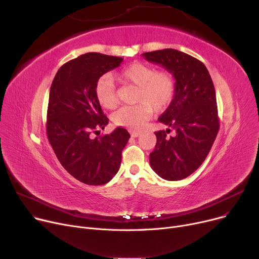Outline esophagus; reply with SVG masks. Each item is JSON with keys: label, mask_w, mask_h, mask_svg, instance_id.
Here are the masks:
<instances>
[{"label": "esophagus", "mask_w": 259, "mask_h": 259, "mask_svg": "<svg viewBox=\"0 0 259 259\" xmlns=\"http://www.w3.org/2000/svg\"><path fill=\"white\" fill-rule=\"evenodd\" d=\"M130 134H131L132 138H138L139 135L141 134V132L140 131H130Z\"/></svg>", "instance_id": "1"}]
</instances>
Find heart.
I'll return each instance as SVG.
<instances>
[{"mask_svg": "<svg viewBox=\"0 0 259 259\" xmlns=\"http://www.w3.org/2000/svg\"><path fill=\"white\" fill-rule=\"evenodd\" d=\"M114 77L121 84L138 87L134 106H125L112 115L116 126L129 129H140L151 116L153 110L160 112L172 102L176 81L167 70L156 71L152 66L143 63H132L121 69ZM95 97L105 109H113L117 104L116 89L110 76L101 77L95 86Z\"/></svg>", "mask_w": 259, "mask_h": 259, "instance_id": "b5f03b06", "label": "heart"}]
</instances>
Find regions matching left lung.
I'll list each match as a JSON object with an SVG mask.
<instances>
[{
  "label": "left lung",
  "instance_id": "8db88e82",
  "mask_svg": "<svg viewBox=\"0 0 259 259\" xmlns=\"http://www.w3.org/2000/svg\"><path fill=\"white\" fill-rule=\"evenodd\" d=\"M143 57L164 67L176 81L174 98L158 117L175 135L168 137L170 129L155 132L150 165L161 179L181 181L199 168L220 130L213 81L205 65L182 51L162 49Z\"/></svg>",
  "mask_w": 259,
  "mask_h": 259
}]
</instances>
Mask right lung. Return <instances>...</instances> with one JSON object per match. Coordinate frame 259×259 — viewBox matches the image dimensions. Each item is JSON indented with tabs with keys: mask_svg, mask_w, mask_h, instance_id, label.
<instances>
[{
	"mask_svg": "<svg viewBox=\"0 0 259 259\" xmlns=\"http://www.w3.org/2000/svg\"><path fill=\"white\" fill-rule=\"evenodd\" d=\"M121 62L118 57L85 53L64 64L50 87L48 141L66 171L86 185L101 186L113 179L130 138L121 127L103 137H91L109 120L95 97V86L103 74Z\"/></svg>",
	"mask_w": 259,
	"mask_h": 259,
	"instance_id": "add662e5",
	"label": "right lung"
}]
</instances>
